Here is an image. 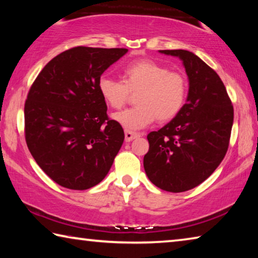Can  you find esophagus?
Listing matches in <instances>:
<instances>
[{
	"label": "esophagus",
	"instance_id": "esophagus-1",
	"mask_svg": "<svg viewBox=\"0 0 258 258\" xmlns=\"http://www.w3.org/2000/svg\"><path fill=\"white\" fill-rule=\"evenodd\" d=\"M138 137H140V133H135V132H132V131L125 130V141L126 142L132 141V140H134L135 138H138Z\"/></svg>",
	"mask_w": 258,
	"mask_h": 258
}]
</instances>
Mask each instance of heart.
<instances>
[{"instance_id": "b5f03b06", "label": "heart", "mask_w": 258, "mask_h": 258, "mask_svg": "<svg viewBox=\"0 0 258 258\" xmlns=\"http://www.w3.org/2000/svg\"><path fill=\"white\" fill-rule=\"evenodd\" d=\"M98 91L104 102L113 109H120L135 97L137 107L126 109L112 116L116 123L127 131H138L158 119L169 121L180 113L187 94V81L180 72L154 60L141 59L123 69V82L102 75L98 81Z\"/></svg>"}]
</instances>
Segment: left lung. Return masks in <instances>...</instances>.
<instances>
[{
  "label": "left lung",
  "mask_w": 258,
  "mask_h": 258,
  "mask_svg": "<svg viewBox=\"0 0 258 258\" xmlns=\"http://www.w3.org/2000/svg\"><path fill=\"white\" fill-rule=\"evenodd\" d=\"M178 56L189 78L186 103L168 124L148 134L143 166L161 190L183 192L203 183L228 151L233 106L216 72L192 52L160 50Z\"/></svg>",
  "instance_id": "1"
}]
</instances>
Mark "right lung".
<instances>
[{"label":"right lung","instance_id":"add662e5","mask_svg":"<svg viewBox=\"0 0 258 258\" xmlns=\"http://www.w3.org/2000/svg\"><path fill=\"white\" fill-rule=\"evenodd\" d=\"M127 49L76 46L45 64L25 102V139L47 176L72 190L101 182L124 142L98 91L103 72Z\"/></svg>","mask_w":258,"mask_h":258}]
</instances>
